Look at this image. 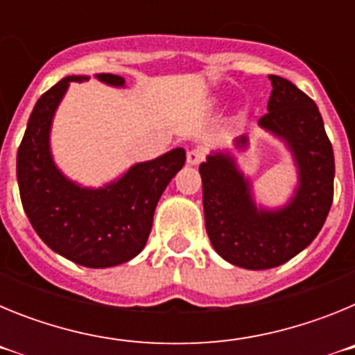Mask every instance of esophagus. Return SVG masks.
I'll use <instances>...</instances> for the list:
<instances>
[{
    "instance_id": "esophagus-1",
    "label": "esophagus",
    "mask_w": 355,
    "mask_h": 355,
    "mask_svg": "<svg viewBox=\"0 0 355 355\" xmlns=\"http://www.w3.org/2000/svg\"><path fill=\"white\" fill-rule=\"evenodd\" d=\"M205 159V150L202 149H192V150H188L187 153V163L190 165V167H196V165H199L200 162Z\"/></svg>"
}]
</instances>
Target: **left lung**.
<instances>
[{
	"label": "left lung",
	"instance_id": "8db88e82",
	"mask_svg": "<svg viewBox=\"0 0 355 355\" xmlns=\"http://www.w3.org/2000/svg\"><path fill=\"white\" fill-rule=\"evenodd\" d=\"M268 114L258 121L263 131L286 147L297 184L281 206L256 200L252 181L231 149L211 150L200 163L206 231L216 254L240 268L266 270L302 252L320 233L334 193V153L313 99L291 81L268 76ZM247 135L234 139L249 149Z\"/></svg>",
	"mask_w": 355,
	"mask_h": 355
}]
</instances>
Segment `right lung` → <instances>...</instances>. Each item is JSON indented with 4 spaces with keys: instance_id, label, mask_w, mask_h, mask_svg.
<instances>
[{
    "instance_id": "add662e5",
    "label": "right lung",
    "mask_w": 355,
    "mask_h": 355,
    "mask_svg": "<svg viewBox=\"0 0 355 355\" xmlns=\"http://www.w3.org/2000/svg\"><path fill=\"white\" fill-rule=\"evenodd\" d=\"M67 76L40 96L17 150V183L31 225L56 254L89 268H108L139 256L153 227L163 190L183 168L187 153L175 147L149 162L133 163L103 187H83L58 168L51 150L56 110L72 81ZM101 83L124 89V78L99 72Z\"/></svg>"
}]
</instances>
